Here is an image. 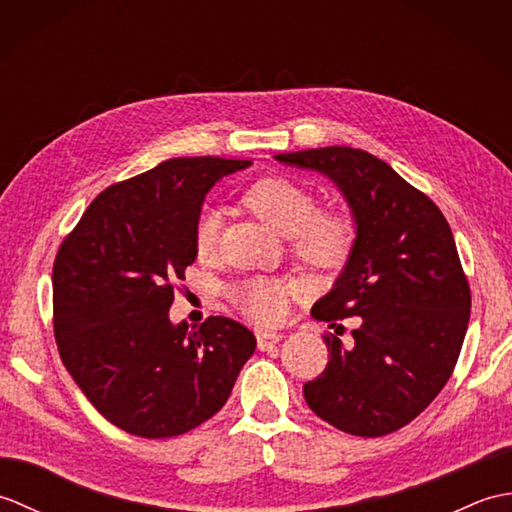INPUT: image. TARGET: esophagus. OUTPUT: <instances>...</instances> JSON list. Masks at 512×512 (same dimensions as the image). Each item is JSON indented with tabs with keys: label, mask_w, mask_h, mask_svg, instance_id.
<instances>
[{
	"label": "esophagus",
	"mask_w": 512,
	"mask_h": 512,
	"mask_svg": "<svg viewBox=\"0 0 512 512\" xmlns=\"http://www.w3.org/2000/svg\"><path fill=\"white\" fill-rule=\"evenodd\" d=\"M255 336H257V347H259V350H273V347L281 339H284V336H281L279 332H268V330H257Z\"/></svg>",
	"instance_id": "1"
}]
</instances>
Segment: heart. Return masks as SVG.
Here are the masks:
<instances>
[{"mask_svg": "<svg viewBox=\"0 0 512 512\" xmlns=\"http://www.w3.org/2000/svg\"><path fill=\"white\" fill-rule=\"evenodd\" d=\"M244 204L273 231L290 239V253L312 270H336L350 257L356 239L354 220L341 209H317L314 193L286 176H264L244 191ZM220 213L204 209L193 224L195 257L217 253ZM290 290L277 279H242L228 292L235 306L257 323H275L286 312Z\"/></svg>", "mask_w": 512, "mask_h": 512, "instance_id": "heart-1", "label": "heart"}]
</instances>
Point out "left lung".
<instances>
[{
  "mask_svg": "<svg viewBox=\"0 0 512 512\" xmlns=\"http://www.w3.org/2000/svg\"><path fill=\"white\" fill-rule=\"evenodd\" d=\"M321 171L343 191L356 242L334 288L314 303L330 361L303 385L308 407L332 427L380 438L405 427L451 378L471 317V288L447 217L387 162L354 147L275 156ZM357 325L341 342L342 321Z\"/></svg>",
  "mask_w": 512,
  "mask_h": 512,
  "instance_id": "8db88e82",
  "label": "left lung"
}]
</instances>
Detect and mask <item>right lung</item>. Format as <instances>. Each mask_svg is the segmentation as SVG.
I'll list each match as a JSON object with an SVG mask.
<instances>
[{
  "instance_id": "1",
  "label": "right lung",
  "mask_w": 512,
  "mask_h": 512,
  "mask_svg": "<svg viewBox=\"0 0 512 512\" xmlns=\"http://www.w3.org/2000/svg\"><path fill=\"white\" fill-rule=\"evenodd\" d=\"M250 160L171 158L101 191L52 266V323L63 365L96 411L132 436H182L213 418L255 352L242 323L171 325L195 262L204 195Z\"/></svg>"
}]
</instances>
